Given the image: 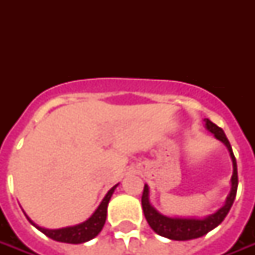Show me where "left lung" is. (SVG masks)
<instances>
[{"label":"left lung","mask_w":255,"mask_h":255,"mask_svg":"<svg viewBox=\"0 0 255 255\" xmlns=\"http://www.w3.org/2000/svg\"><path fill=\"white\" fill-rule=\"evenodd\" d=\"M206 128L213 133L218 140H221L225 144L230 152V157L233 160V176H232V190L229 196L226 198L225 205L221 209H218L214 214H210L209 217L197 220V218H170L167 216L160 214L157 210L153 209V206L149 204L148 200V185H144L143 196H141V205H143V212L145 216V220L149 224L155 233H157L161 237L174 240V241H188L205 236L209 233L210 230H213L216 226L221 224L225 217L229 213L230 208L233 205L234 198L237 194L238 188V173H237V161L234 157L233 149L230 145L229 140L222 131V128L210 122L209 119H205Z\"/></svg>","instance_id":"8db88e82"}]
</instances>
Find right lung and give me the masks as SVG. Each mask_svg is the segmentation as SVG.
Here are the masks:
<instances>
[{
  "mask_svg": "<svg viewBox=\"0 0 255 255\" xmlns=\"http://www.w3.org/2000/svg\"><path fill=\"white\" fill-rule=\"evenodd\" d=\"M118 185L112 186L111 189L108 190V193L106 194V197L103 198V201L100 202V205L98 206V209L95 210V213L92 214L91 217L88 218L87 221L82 222L79 225L70 226V228H63V229H45L41 226L35 225L31 220H29L38 230H41L42 233L50 237L54 241L58 242H66V244H83L94 237H96L100 233V230L103 229L104 222H106V217H107V206L110 202L114 190Z\"/></svg>",
  "mask_w": 255,
  "mask_h": 255,
  "instance_id": "obj_1",
  "label": "right lung"
}]
</instances>
